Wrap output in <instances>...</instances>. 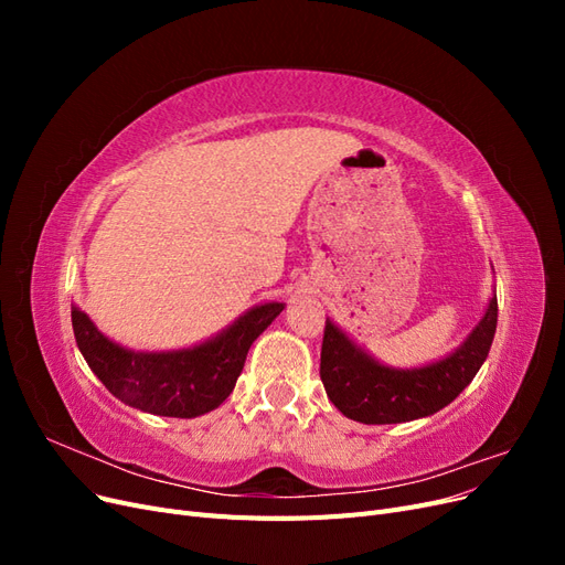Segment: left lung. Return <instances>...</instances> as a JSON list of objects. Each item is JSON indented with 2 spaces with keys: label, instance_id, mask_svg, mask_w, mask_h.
Masks as SVG:
<instances>
[{
  "label": "left lung",
  "instance_id": "left-lung-1",
  "mask_svg": "<svg viewBox=\"0 0 565 565\" xmlns=\"http://www.w3.org/2000/svg\"><path fill=\"white\" fill-rule=\"evenodd\" d=\"M498 328V297L478 328L450 358L419 370H391L372 361L328 320L320 349V380L341 415L363 424L429 417L452 403L488 358Z\"/></svg>",
  "mask_w": 565,
  "mask_h": 565
}]
</instances>
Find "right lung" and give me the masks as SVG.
Returning <instances> with one entry per match:
<instances>
[{"label":"right lung","mask_w":565,"mask_h":565,"mask_svg":"<svg viewBox=\"0 0 565 565\" xmlns=\"http://www.w3.org/2000/svg\"><path fill=\"white\" fill-rule=\"evenodd\" d=\"M282 309V303L256 306L212 341L174 353L117 347L79 309H73V332L84 361L115 398L150 415L198 417L231 396L252 341Z\"/></svg>","instance_id":"right-lung-1"}]
</instances>
